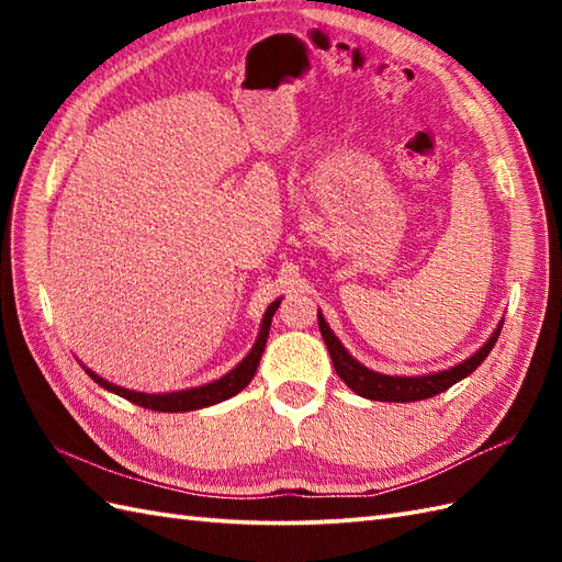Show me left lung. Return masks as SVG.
Wrapping results in <instances>:
<instances>
[{
	"mask_svg": "<svg viewBox=\"0 0 562 562\" xmlns=\"http://www.w3.org/2000/svg\"><path fill=\"white\" fill-rule=\"evenodd\" d=\"M318 328H321V336H324V342L330 352V360H333V367H336L338 376L357 393V396L369 398V401H386V403H411V401L432 398L437 393L457 384V381L469 376L473 369H479L485 357L495 348L503 324L495 328V333L487 338L483 348L475 350L469 360H463L457 367H449L445 372L423 374V376H389V374L372 372V369H367L364 364L357 362L355 357L342 348V342L336 338V333L330 330L321 312H318Z\"/></svg>",
	"mask_w": 562,
	"mask_h": 562,
	"instance_id": "left-lung-1",
	"label": "left lung"
}]
</instances>
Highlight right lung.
Segmentation results:
<instances>
[{
  "label": "right lung",
  "instance_id": "1",
  "mask_svg": "<svg viewBox=\"0 0 562 562\" xmlns=\"http://www.w3.org/2000/svg\"><path fill=\"white\" fill-rule=\"evenodd\" d=\"M282 300L272 302L268 306L266 316H262V324H260V333H258V340L254 348H250V352L244 357L241 362H238L229 374H224L222 379L212 381V384H205V386H195V389H186V391H171V393H142V391H130V389H123V386H115L111 384V381L101 379L99 374H93L91 369H87V374L97 381L99 386L109 389L111 393H115V396H121L130 403L135 405H142V408H149V411H159V413H186V411H200V408H207V405H214V403H222L226 398L236 396L238 391H244L250 379H254L256 369H258V362L262 357V350H266V342H268V330H270V324H272V316L274 312H278Z\"/></svg>",
  "mask_w": 562,
  "mask_h": 562
}]
</instances>
